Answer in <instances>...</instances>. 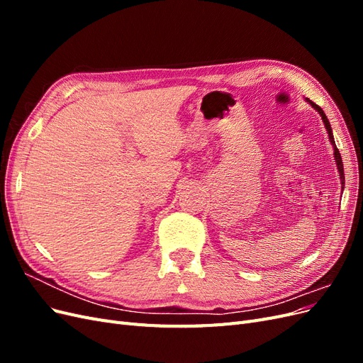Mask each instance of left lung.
<instances>
[{
    "label": "left lung",
    "mask_w": 363,
    "mask_h": 363,
    "mask_svg": "<svg viewBox=\"0 0 363 363\" xmlns=\"http://www.w3.org/2000/svg\"><path fill=\"white\" fill-rule=\"evenodd\" d=\"M307 101H309V103L312 104V107L315 108V111L320 112V115H321V118H323V121H324V125H325V128H327V133H328V139H330L332 145H333V150H335V160H336L337 169H339L340 182H342V186H344V183H345V177H344V164H342V157H340V152H339V150L336 148V144H335V139H333V133H332V127H330V123H328V119H327V116H325L324 111H323V108H321L320 106L315 104V103H312L311 100H307Z\"/></svg>",
    "instance_id": "8db88e82"
}]
</instances>
